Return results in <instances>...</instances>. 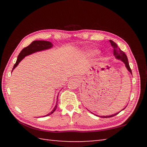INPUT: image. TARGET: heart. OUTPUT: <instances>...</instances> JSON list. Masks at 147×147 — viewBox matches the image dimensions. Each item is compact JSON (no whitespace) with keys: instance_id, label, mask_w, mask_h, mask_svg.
<instances>
[{"instance_id":"1","label":"heart","mask_w":147,"mask_h":147,"mask_svg":"<svg viewBox=\"0 0 147 147\" xmlns=\"http://www.w3.org/2000/svg\"><path fill=\"white\" fill-rule=\"evenodd\" d=\"M98 53L97 50H91V51H89V54H92V55H95Z\"/></svg>"}]
</instances>
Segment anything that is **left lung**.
<instances>
[{"label": "left lung", "instance_id": "8db88e82", "mask_svg": "<svg viewBox=\"0 0 147 147\" xmlns=\"http://www.w3.org/2000/svg\"><path fill=\"white\" fill-rule=\"evenodd\" d=\"M109 42H110L111 45L112 46V47L113 48V54H114V56H115V58L123 61L124 63V65H125V67H126V69H127V70L130 72V73L131 74V75H132V73H131V70L130 65H129V63H128V58H127V56H126V54L124 53L123 51H122L120 49H119V47L117 46V45L115 42L113 41L112 40H109ZM125 108H124V109H125ZM123 109H122V110H123ZM119 113H117L115 114H113V115H106V116H98L97 115H96L99 117H101V118H108V117H113L116 115H117ZM94 115H95V114H94Z\"/></svg>", "mask_w": 147, "mask_h": 147}]
</instances>
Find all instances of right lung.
<instances>
[{"label": "right lung", "mask_w": 147, "mask_h": 147, "mask_svg": "<svg viewBox=\"0 0 147 147\" xmlns=\"http://www.w3.org/2000/svg\"><path fill=\"white\" fill-rule=\"evenodd\" d=\"M53 47V43L50 41H42V40L34 41L32 43H31L30 45H29L28 47H25V48H24L23 50H22V51H21V53H19L18 57H17L16 63H15L13 69H12V71H13V69L16 68L17 65H18L19 63L21 62V61L23 59H24L25 56L30 55V54L35 53H37V52H39V51H45V50L50 49H51ZM12 71H11V73H12ZM57 106H58V104H57V102H56V106H54V108H53V110H52L51 112H50L49 113H48L46 115H45L44 117L50 115H51L52 113H53L54 112V111L56 110Z\"/></svg>", "instance_id": "1"}]
</instances>
